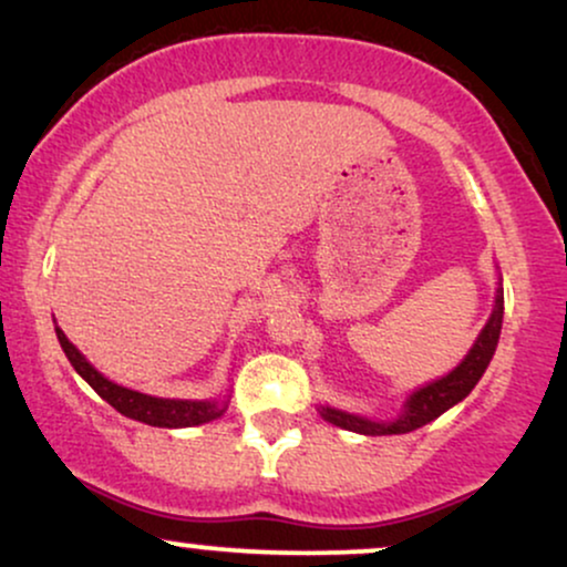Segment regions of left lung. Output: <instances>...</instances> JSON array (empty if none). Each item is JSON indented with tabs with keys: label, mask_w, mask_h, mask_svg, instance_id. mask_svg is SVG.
<instances>
[{
	"label": "left lung",
	"mask_w": 567,
	"mask_h": 567,
	"mask_svg": "<svg viewBox=\"0 0 567 567\" xmlns=\"http://www.w3.org/2000/svg\"><path fill=\"white\" fill-rule=\"evenodd\" d=\"M502 312H505V295H502V284H499L497 299H494L492 318H488V323L484 326V331H481L476 344H473L471 352H467V358L460 362V365L454 368L450 375H444V379L433 381V383H429V386H423L421 391H415V394L408 400V404H404V412L396 417V421L375 423V421H368V417L349 415V412L331 410V408L320 410V415H323L328 423L339 425V429L368 433V436L408 433V431L421 429V425H425V423H431L433 417L442 415V412L450 410L452 404L465 400V396L473 391V386L478 383L481 375H484V370L488 362H492V354H494V349H497V341H499Z\"/></svg>",
	"instance_id": "8db88e82"
}]
</instances>
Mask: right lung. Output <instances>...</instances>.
Masks as SVG:
<instances>
[{"label": "right lung", "mask_w": 567, "mask_h": 567, "mask_svg": "<svg viewBox=\"0 0 567 567\" xmlns=\"http://www.w3.org/2000/svg\"><path fill=\"white\" fill-rule=\"evenodd\" d=\"M54 331H58L62 352H65L70 365L75 368V373H79L104 402L113 404V408L125 417H134V421H142L146 425H157V429H188V425L215 421V417H220L228 408L226 402L157 400V396H146L138 394V391L117 386V383L107 381L102 373H96V370L89 365L79 349L70 344L65 333H62V328H54Z\"/></svg>", "instance_id": "add662e5"}]
</instances>
